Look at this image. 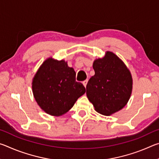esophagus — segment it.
Here are the masks:
<instances>
[{"instance_id": "obj_1", "label": "esophagus", "mask_w": 159, "mask_h": 159, "mask_svg": "<svg viewBox=\"0 0 159 159\" xmlns=\"http://www.w3.org/2000/svg\"><path fill=\"white\" fill-rule=\"evenodd\" d=\"M88 81V79H86L85 80H84V81H83V85L85 86V87H86V85H87Z\"/></svg>"}]
</instances>
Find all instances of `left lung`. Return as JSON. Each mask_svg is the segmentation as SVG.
<instances>
[{"label":"left lung","mask_w":159,"mask_h":159,"mask_svg":"<svg viewBox=\"0 0 159 159\" xmlns=\"http://www.w3.org/2000/svg\"><path fill=\"white\" fill-rule=\"evenodd\" d=\"M95 75L86 85V95L96 111L110 116L128 103L133 89V79L124 62L112 52L94 61Z\"/></svg>","instance_id":"obj_1"}]
</instances>
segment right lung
<instances>
[{"label": "right lung", "instance_id": "right-lung-1", "mask_svg": "<svg viewBox=\"0 0 159 159\" xmlns=\"http://www.w3.org/2000/svg\"><path fill=\"white\" fill-rule=\"evenodd\" d=\"M32 90L37 104L51 116H60L74 105L85 93L81 83L76 81V72L64 60L47 59L32 81Z\"/></svg>", "mask_w": 159, "mask_h": 159}]
</instances>
